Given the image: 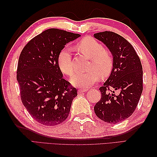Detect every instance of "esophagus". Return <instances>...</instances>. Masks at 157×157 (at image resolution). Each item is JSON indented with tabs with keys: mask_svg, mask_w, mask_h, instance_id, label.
<instances>
[{
	"mask_svg": "<svg viewBox=\"0 0 157 157\" xmlns=\"http://www.w3.org/2000/svg\"><path fill=\"white\" fill-rule=\"evenodd\" d=\"M88 90V89H79L78 92H79V93H83V92H85Z\"/></svg>",
	"mask_w": 157,
	"mask_h": 157,
	"instance_id": "34e87169",
	"label": "esophagus"
}]
</instances>
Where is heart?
I'll list each match as a JSON object with an SVG mask.
<instances>
[{"instance_id":"b5f03b06","label":"heart","mask_w":157,"mask_h":157,"mask_svg":"<svg viewBox=\"0 0 157 157\" xmlns=\"http://www.w3.org/2000/svg\"><path fill=\"white\" fill-rule=\"evenodd\" d=\"M75 48L90 59L91 63L88 67L90 71L76 73L72 76L71 81L73 85L88 88L98 80V75L101 78H105L110 74L114 62L113 55L96 40L92 37L84 38L75 45ZM58 64L63 73L69 76L73 74L75 69L69 48H63L59 52Z\"/></svg>"}]
</instances>
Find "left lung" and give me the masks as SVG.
Returning a JSON list of instances; mask_svg holds the SVG:
<instances>
[{
  "label": "left lung",
  "instance_id": "8db88e82",
  "mask_svg": "<svg viewBox=\"0 0 157 157\" xmlns=\"http://www.w3.org/2000/svg\"><path fill=\"white\" fill-rule=\"evenodd\" d=\"M94 36L107 46L114 60L111 75L99 88L101 98L94 112L102 121L115 124L131 116L138 105L143 90L142 66L134 47L121 36L105 31Z\"/></svg>",
  "mask_w": 157,
  "mask_h": 157
}]
</instances>
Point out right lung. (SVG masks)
Returning a JSON list of instances; mask_svg holds the SVG:
<instances>
[{
    "instance_id": "right-lung-1",
    "label": "right lung",
    "mask_w": 157,
    "mask_h": 157,
    "mask_svg": "<svg viewBox=\"0 0 157 157\" xmlns=\"http://www.w3.org/2000/svg\"><path fill=\"white\" fill-rule=\"evenodd\" d=\"M62 29H46L33 38L19 55L17 80L23 105L35 121L54 126L68 117L77 89L63 78L58 56L67 43L79 37Z\"/></svg>"
}]
</instances>
